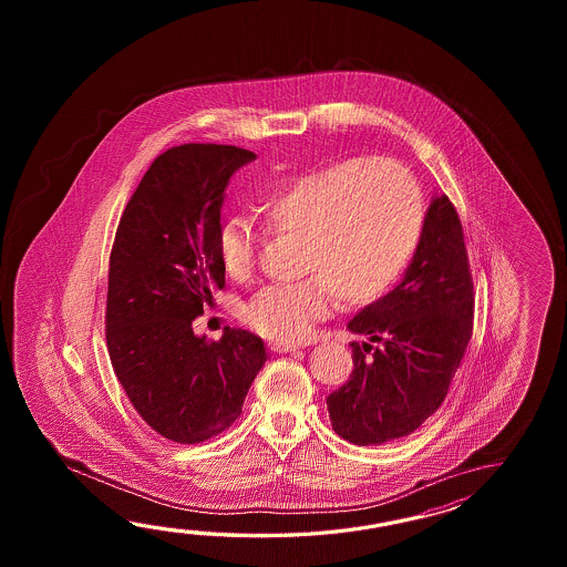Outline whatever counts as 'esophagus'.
Segmentation results:
<instances>
[{
    "label": "esophagus",
    "instance_id": "1",
    "mask_svg": "<svg viewBox=\"0 0 567 567\" xmlns=\"http://www.w3.org/2000/svg\"><path fill=\"white\" fill-rule=\"evenodd\" d=\"M271 350H274V352H284V354H286V352H296V350L300 349H298L296 344H289V342H271Z\"/></svg>",
    "mask_w": 567,
    "mask_h": 567
}]
</instances>
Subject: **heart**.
Returning <instances> with one entry per match:
<instances>
[{"label":"heart","instance_id":"heart-1","mask_svg":"<svg viewBox=\"0 0 567 567\" xmlns=\"http://www.w3.org/2000/svg\"><path fill=\"white\" fill-rule=\"evenodd\" d=\"M422 188L391 159L352 157L281 182L261 205L264 225L303 241V274L291 286H267L243 308L245 322L276 342H298L324 318L338 296L344 306L383 298L405 271L422 239ZM257 237L243 218L217 230L220 267L245 279Z\"/></svg>","mask_w":567,"mask_h":567}]
</instances>
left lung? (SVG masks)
<instances>
[{"label":"left lung","instance_id":"left-lung-1","mask_svg":"<svg viewBox=\"0 0 567 567\" xmlns=\"http://www.w3.org/2000/svg\"><path fill=\"white\" fill-rule=\"evenodd\" d=\"M474 286L458 213L446 194L423 218L401 284L362 308L350 332L354 369L326 399L332 430L357 446L410 435L444 403L472 338Z\"/></svg>","mask_w":567,"mask_h":567}]
</instances>
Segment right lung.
Returning a JSON list of instances; mask_svg holds the SVG:
<instances>
[{
  "label": "right lung",
  "instance_id": "right-lung-1",
  "mask_svg": "<svg viewBox=\"0 0 567 567\" xmlns=\"http://www.w3.org/2000/svg\"><path fill=\"white\" fill-rule=\"evenodd\" d=\"M254 152L184 144L159 154L121 215L109 257L105 337L113 371L157 434L200 444L241 415L266 364L264 340L225 328L196 337L193 322L225 288L217 230L225 188Z\"/></svg>",
  "mask_w": 567,
  "mask_h": 567
}]
</instances>
